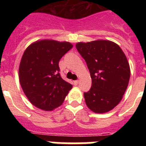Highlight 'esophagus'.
<instances>
[{"instance_id": "1", "label": "esophagus", "mask_w": 146, "mask_h": 146, "mask_svg": "<svg viewBox=\"0 0 146 146\" xmlns=\"http://www.w3.org/2000/svg\"><path fill=\"white\" fill-rule=\"evenodd\" d=\"M78 82H79V81L78 80H74V82H73V83H74V86H77V85L78 84Z\"/></svg>"}]
</instances>
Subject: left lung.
<instances>
[{"mask_svg": "<svg viewBox=\"0 0 146 146\" xmlns=\"http://www.w3.org/2000/svg\"><path fill=\"white\" fill-rule=\"evenodd\" d=\"M76 48L87 64L92 80L84 93L86 105L96 113H108L118 105L129 84L130 68L123 50L108 40L78 42Z\"/></svg>", "mask_w": 146, "mask_h": 146, "instance_id": "left-lung-1", "label": "left lung"}]
</instances>
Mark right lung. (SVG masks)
<instances>
[{
	"instance_id": "right-lung-1",
	"label": "right lung",
	"mask_w": 146,
	"mask_h": 146,
	"mask_svg": "<svg viewBox=\"0 0 146 146\" xmlns=\"http://www.w3.org/2000/svg\"><path fill=\"white\" fill-rule=\"evenodd\" d=\"M73 45L55 40L36 41L27 47L19 67V80L30 102L43 110L61 105L72 85L62 79L59 60Z\"/></svg>"
}]
</instances>
